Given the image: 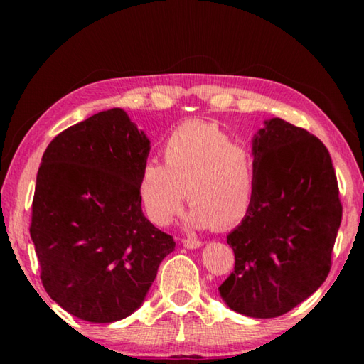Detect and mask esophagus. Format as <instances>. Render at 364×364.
<instances>
[{
	"mask_svg": "<svg viewBox=\"0 0 364 364\" xmlns=\"http://www.w3.org/2000/svg\"><path fill=\"white\" fill-rule=\"evenodd\" d=\"M204 244L202 241H199V239H194V237H186V239H183V245L186 249H197V247H200V245Z\"/></svg>",
	"mask_w": 364,
	"mask_h": 364,
	"instance_id": "obj_1",
	"label": "esophagus"
}]
</instances>
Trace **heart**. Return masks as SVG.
Returning a JSON list of instances; mask_svg holds the SVG:
<instances>
[{"instance_id":"obj_1","label":"heart","mask_w":364,"mask_h":364,"mask_svg":"<svg viewBox=\"0 0 364 364\" xmlns=\"http://www.w3.org/2000/svg\"><path fill=\"white\" fill-rule=\"evenodd\" d=\"M164 165L147 160L138 193L147 217L165 226L181 212L184 194L193 228L228 230L247 217L255 197V156L218 125L181 123L162 144Z\"/></svg>"}]
</instances>
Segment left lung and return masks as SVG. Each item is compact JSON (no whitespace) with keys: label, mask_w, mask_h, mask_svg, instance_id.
<instances>
[{"label":"left lung","mask_w":364,"mask_h":364,"mask_svg":"<svg viewBox=\"0 0 364 364\" xmlns=\"http://www.w3.org/2000/svg\"><path fill=\"white\" fill-rule=\"evenodd\" d=\"M252 151L255 197L228 234L236 263L218 291L241 315L276 318L328 278L342 204L329 151L304 128L267 120Z\"/></svg>","instance_id":"1"}]
</instances>
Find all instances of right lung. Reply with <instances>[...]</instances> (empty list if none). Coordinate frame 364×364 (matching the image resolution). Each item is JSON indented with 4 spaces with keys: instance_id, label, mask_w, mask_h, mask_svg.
Instances as JSON below:
<instances>
[{
    "instance_id": "add662e5",
    "label": "right lung",
    "mask_w": 364,
    "mask_h": 364,
    "mask_svg": "<svg viewBox=\"0 0 364 364\" xmlns=\"http://www.w3.org/2000/svg\"><path fill=\"white\" fill-rule=\"evenodd\" d=\"M151 143L119 107L59 133L43 154L30 236L43 287L83 321L141 306L173 236L144 217L138 178Z\"/></svg>"
}]
</instances>
